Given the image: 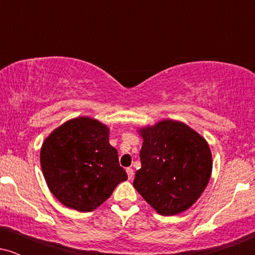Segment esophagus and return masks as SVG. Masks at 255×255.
<instances>
[{
  "label": "esophagus",
  "instance_id": "obj_1",
  "mask_svg": "<svg viewBox=\"0 0 255 255\" xmlns=\"http://www.w3.org/2000/svg\"><path fill=\"white\" fill-rule=\"evenodd\" d=\"M127 176H128V178H129V180H131V178H133V175H134V171H133V169L131 168H128L127 170Z\"/></svg>",
  "mask_w": 255,
  "mask_h": 255
}]
</instances>
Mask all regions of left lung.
<instances>
[{
    "mask_svg": "<svg viewBox=\"0 0 255 255\" xmlns=\"http://www.w3.org/2000/svg\"><path fill=\"white\" fill-rule=\"evenodd\" d=\"M141 168L133 186L158 215L186 211L200 198L212 172L209 142L188 125L162 120L137 129Z\"/></svg>",
    "mask_w": 255,
    "mask_h": 255,
    "instance_id": "1",
    "label": "left lung"
}]
</instances>
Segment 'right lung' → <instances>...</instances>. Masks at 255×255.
<instances>
[{"label": "right lung", "instance_id": "obj_1", "mask_svg": "<svg viewBox=\"0 0 255 255\" xmlns=\"http://www.w3.org/2000/svg\"><path fill=\"white\" fill-rule=\"evenodd\" d=\"M110 129L98 120L80 116L58 126L40 147V166L55 198L69 209L90 212L113 194L127 174Z\"/></svg>", "mask_w": 255, "mask_h": 255}]
</instances>
